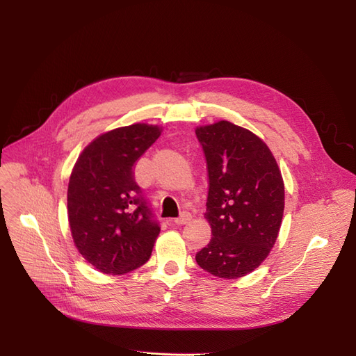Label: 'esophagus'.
Wrapping results in <instances>:
<instances>
[{
    "instance_id": "obj_1",
    "label": "esophagus",
    "mask_w": 356,
    "mask_h": 356,
    "mask_svg": "<svg viewBox=\"0 0 356 356\" xmlns=\"http://www.w3.org/2000/svg\"><path fill=\"white\" fill-rule=\"evenodd\" d=\"M191 219H192V215L189 212H183L179 218L175 219V223H177V225H184V223H188Z\"/></svg>"
}]
</instances>
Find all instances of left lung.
I'll return each mask as SVG.
<instances>
[{"label": "left lung", "instance_id": "1", "mask_svg": "<svg viewBox=\"0 0 356 356\" xmlns=\"http://www.w3.org/2000/svg\"><path fill=\"white\" fill-rule=\"evenodd\" d=\"M208 168L209 244L196 254L200 268L238 278L270 254L282 227L284 183L266 143L228 121L199 127Z\"/></svg>", "mask_w": 356, "mask_h": 356}]
</instances>
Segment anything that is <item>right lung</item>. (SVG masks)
I'll use <instances>...</instances> for the list:
<instances>
[{
	"label": "right lung",
	"mask_w": 356,
	"mask_h": 356,
	"mask_svg": "<svg viewBox=\"0 0 356 356\" xmlns=\"http://www.w3.org/2000/svg\"><path fill=\"white\" fill-rule=\"evenodd\" d=\"M156 125L134 124L93 140L73 167L67 216L74 245L105 274L145 264L160 225L134 179V164L160 137Z\"/></svg>",
	"instance_id": "1"
}]
</instances>
